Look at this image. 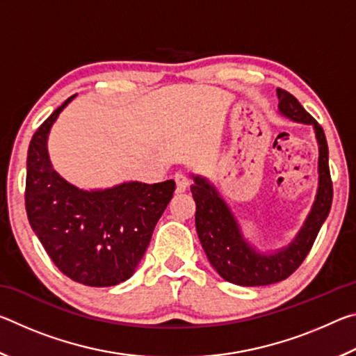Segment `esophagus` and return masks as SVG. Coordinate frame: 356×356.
Here are the masks:
<instances>
[{
    "mask_svg": "<svg viewBox=\"0 0 356 356\" xmlns=\"http://www.w3.org/2000/svg\"><path fill=\"white\" fill-rule=\"evenodd\" d=\"M174 180H176L177 191H179V193H182V191H185L186 188H188L190 177L186 176V174H184V172H176V174H174Z\"/></svg>",
    "mask_w": 356,
    "mask_h": 356,
    "instance_id": "34e87169",
    "label": "esophagus"
}]
</instances>
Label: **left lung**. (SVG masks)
Returning a JSON list of instances; mask_svg holds the SVG:
<instances>
[{"label":"left lung","instance_id":"8db88e82","mask_svg":"<svg viewBox=\"0 0 356 356\" xmlns=\"http://www.w3.org/2000/svg\"><path fill=\"white\" fill-rule=\"evenodd\" d=\"M276 92L280 111L284 116L297 122L314 125L321 152L318 191L314 207L289 248L270 256L257 254L242 238L236 220L213 186L202 177H195V185L191 186L193 200L196 202V231L209 262L213 265L221 278L238 286H267L289 278L309 254L333 201V180L330 176L328 144L323 129L291 92L282 89Z\"/></svg>","mask_w":356,"mask_h":356}]
</instances>
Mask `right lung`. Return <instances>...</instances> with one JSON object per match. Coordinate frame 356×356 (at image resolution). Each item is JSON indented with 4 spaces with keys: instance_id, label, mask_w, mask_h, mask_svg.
<instances>
[{
    "instance_id": "add662e5",
    "label": "right lung",
    "mask_w": 356,
    "mask_h": 356,
    "mask_svg": "<svg viewBox=\"0 0 356 356\" xmlns=\"http://www.w3.org/2000/svg\"><path fill=\"white\" fill-rule=\"evenodd\" d=\"M72 95L35 130L26 160V215L47 254L84 286L108 287L134 275L176 190L174 180L84 191L53 170L47 135Z\"/></svg>"
}]
</instances>
